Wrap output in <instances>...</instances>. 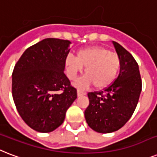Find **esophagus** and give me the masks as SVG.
Returning a JSON list of instances; mask_svg holds the SVG:
<instances>
[{
    "instance_id": "obj_1",
    "label": "esophagus",
    "mask_w": 157,
    "mask_h": 157,
    "mask_svg": "<svg viewBox=\"0 0 157 157\" xmlns=\"http://www.w3.org/2000/svg\"><path fill=\"white\" fill-rule=\"evenodd\" d=\"M85 94H86V92H82V90L78 89V97H80V96H82V95H85Z\"/></svg>"
}]
</instances>
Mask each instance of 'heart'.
Returning a JSON list of instances; mask_svg holds the SVG:
<instances>
[{"instance_id":"heart-1","label":"heart","mask_w":157,"mask_h":157,"mask_svg":"<svg viewBox=\"0 0 157 157\" xmlns=\"http://www.w3.org/2000/svg\"><path fill=\"white\" fill-rule=\"evenodd\" d=\"M68 77L75 80L85 68V75L76 82V86L85 88L93 85L96 89L110 86L120 71L121 60L118 54L104 47H91L79 50L76 58L68 56L65 59Z\"/></svg>"}]
</instances>
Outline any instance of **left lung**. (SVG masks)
<instances>
[{"instance_id": "left-lung-1", "label": "left lung", "mask_w": 157, "mask_h": 157, "mask_svg": "<svg viewBox=\"0 0 157 157\" xmlns=\"http://www.w3.org/2000/svg\"><path fill=\"white\" fill-rule=\"evenodd\" d=\"M113 44L121 60L119 76L103 90L87 93L89 105L84 111L88 126L101 133L122 128L134 112L142 91L137 61L118 42Z\"/></svg>"}]
</instances>
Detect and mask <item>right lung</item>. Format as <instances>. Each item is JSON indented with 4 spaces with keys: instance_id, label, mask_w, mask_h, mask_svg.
<instances>
[{
    "instance_id": "obj_1",
    "label": "right lung",
    "mask_w": 157,
    "mask_h": 157,
    "mask_svg": "<svg viewBox=\"0 0 157 157\" xmlns=\"http://www.w3.org/2000/svg\"><path fill=\"white\" fill-rule=\"evenodd\" d=\"M70 42L46 38L29 47L14 65L12 96L24 122L40 133H50L64 122L77 89L65 75Z\"/></svg>"
}]
</instances>
